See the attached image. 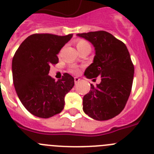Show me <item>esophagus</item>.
I'll return each instance as SVG.
<instances>
[{
  "mask_svg": "<svg viewBox=\"0 0 154 154\" xmlns=\"http://www.w3.org/2000/svg\"><path fill=\"white\" fill-rule=\"evenodd\" d=\"M79 78H78V77H75L74 78V81H75V83H77V82H79Z\"/></svg>",
  "mask_w": 154,
  "mask_h": 154,
  "instance_id": "esophagus-1",
  "label": "esophagus"
}]
</instances>
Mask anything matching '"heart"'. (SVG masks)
Here are the masks:
<instances>
[{"instance_id":"1","label":"heart","mask_w":154,"mask_h":154,"mask_svg":"<svg viewBox=\"0 0 154 154\" xmlns=\"http://www.w3.org/2000/svg\"><path fill=\"white\" fill-rule=\"evenodd\" d=\"M87 46H89V43L87 42L84 40H79L76 43V48H77V49H80V48H82L87 47ZM71 72L74 73V74H77L79 72V69L78 68H72V69H71Z\"/></svg>"}]
</instances>
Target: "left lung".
<instances>
[{
    "label": "left lung",
    "mask_w": 154,
    "mask_h": 154,
    "mask_svg": "<svg viewBox=\"0 0 154 154\" xmlns=\"http://www.w3.org/2000/svg\"><path fill=\"white\" fill-rule=\"evenodd\" d=\"M95 48L93 62L85 69L87 79L101 77V82L91 84L83 97V111L92 119L103 121L119 115L131 92L134 67L126 45L104 31L77 34Z\"/></svg>",
    "instance_id": "8db88e82"
}]
</instances>
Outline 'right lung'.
Instances as JSON below:
<instances>
[{"instance_id":"1","label":"right lung","mask_w":154,"mask_h":154,"mask_svg":"<svg viewBox=\"0 0 154 154\" xmlns=\"http://www.w3.org/2000/svg\"><path fill=\"white\" fill-rule=\"evenodd\" d=\"M72 35H30L19 46L12 60V75L16 92L28 112L40 118L60 113L65 95L74 86V78L65 73L55 81L48 75L50 65L57 64L61 48Z\"/></svg>"}]
</instances>
